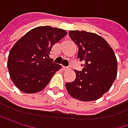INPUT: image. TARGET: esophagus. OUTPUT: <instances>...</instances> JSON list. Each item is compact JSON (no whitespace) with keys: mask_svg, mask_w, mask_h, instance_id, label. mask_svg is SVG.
Wrapping results in <instances>:
<instances>
[{"mask_svg":"<svg viewBox=\"0 0 128 128\" xmlns=\"http://www.w3.org/2000/svg\"><path fill=\"white\" fill-rule=\"evenodd\" d=\"M62 68H63L64 70H70V67H64V66H63Z\"/></svg>","mask_w":128,"mask_h":128,"instance_id":"esophagus-1","label":"esophagus"}]
</instances>
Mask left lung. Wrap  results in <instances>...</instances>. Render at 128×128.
Listing matches in <instances>:
<instances>
[{
  "mask_svg": "<svg viewBox=\"0 0 128 128\" xmlns=\"http://www.w3.org/2000/svg\"><path fill=\"white\" fill-rule=\"evenodd\" d=\"M77 45V58L84 61L81 71L74 70L76 79L66 83L68 93L80 101L98 99L109 90L117 76L118 62L108 42L101 36L86 31H70Z\"/></svg>",
  "mask_w": 128,
  "mask_h": 128,
  "instance_id": "1",
  "label": "left lung"
}]
</instances>
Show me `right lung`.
<instances>
[{"instance_id":"1","label":"right lung","mask_w":128,"mask_h":128,"mask_svg":"<svg viewBox=\"0 0 128 128\" xmlns=\"http://www.w3.org/2000/svg\"><path fill=\"white\" fill-rule=\"evenodd\" d=\"M67 35L45 26L29 31L19 39L8 56L7 68L15 86L26 93L42 90L61 66L49 58L52 46Z\"/></svg>"}]
</instances>
